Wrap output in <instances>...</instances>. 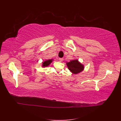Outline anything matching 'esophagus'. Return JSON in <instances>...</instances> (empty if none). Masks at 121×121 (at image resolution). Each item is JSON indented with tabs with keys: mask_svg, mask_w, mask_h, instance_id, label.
Returning a JSON list of instances; mask_svg holds the SVG:
<instances>
[{
	"mask_svg": "<svg viewBox=\"0 0 121 121\" xmlns=\"http://www.w3.org/2000/svg\"><path fill=\"white\" fill-rule=\"evenodd\" d=\"M59 60L60 62H62V61H63V60H64V59L62 58H59Z\"/></svg>",
	"mask_w": 121,
	"mask_h": 121,
	"instance_id": "34e87169",
	"label": "esophagus"
}]
</instances>
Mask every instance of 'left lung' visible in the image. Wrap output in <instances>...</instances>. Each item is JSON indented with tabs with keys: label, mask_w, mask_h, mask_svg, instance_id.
<instances>
[{
	"label": "left lung",
	"mask_w": 121,
	"mask_h": 121,
	"mask_svg": "<svg viewBox=\"0 0 121 121\" xmlns=\"http://www.w3.org/2000/svg\"><path fill=\"white\" fill-rule=\"evenodd\" d=\"M67 65L70 70L74 74H77L83 70L84 67L77 60L71 61L67 63Z\"/></svg>",
	"instance_id": "1"
}]
</instances>
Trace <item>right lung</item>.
<instances>
[{"label":"right lung","mask_w":121,"mask_h":121,"mask_svg":"<svg viewBox=\"0 0 121 121\" xmlns=\"http://www.w3.org/2000/svg\"><path fill=\"white\" fill-rule=\"evenodd\" d=\"M52 60H46L44 62H43V67H47V66H48L51 63H52Z\"/></svg>","instance_id":"right-lung-1"}]
</instances>
